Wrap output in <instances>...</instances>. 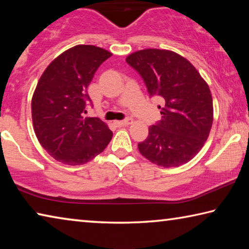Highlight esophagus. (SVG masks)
Returning a JSON list of instances; mask_svg holds the SVG:
<instances>
[{
	"mask_svg": "<svg viewBox=\"0 0 249 249\" xmlns=\"http://www.w3.org/2000/svg\"><path fill=\"white\" fill-rule=\"evenodd\" d=\"M134 123V120L133 119H126V120H124V121H116L115 122V125H117V126H127V125H130V124H133Z\"/></svg>",
	"mask_w": 249,
	"mask_h": 249,
	"instance_id": "34e87169",
	"label": "esophagus"
}]
</instances>
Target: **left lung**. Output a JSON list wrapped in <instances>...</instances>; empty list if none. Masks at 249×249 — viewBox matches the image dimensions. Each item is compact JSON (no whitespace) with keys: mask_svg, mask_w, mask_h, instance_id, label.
Listing matches in <instances>:
<instances>
[{"mask_svg":"<svg viewBox=\"0 0 249 249\" xmlns=\"http://www.w3.org/2000/svg\"><path fill=\"white\" fill-rule=\"evenodd\" d=\"M126 61L138 71L150 95L165 100L161 121L149 126L140 153L160 167H179L195 157L213 124L210 88L188 59L167 49H142Z\"/></svg>","mask_w":249,"mask_h":249,"instance_id":"obj_1","label":"left lung"}]
</instances>
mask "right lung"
Masks as SVG:
<instances>
[{"label": "right lung", "instance_id": "obj_1", "mask_svg": "<svg viewBox=\"0 0 249 249\" xmlns=\"http://www.w3.org/2000/svg\"><path fill=\"white\" fill-rule=\"evenodd\" d=\"M112 53L77 45L50 62L32 98L34 132L43 148L69 166L89 162L107 148L113 133L99 117H84L88 87Z\"/></svg>", "mask_w": 249, "mask_h": 249}]
</instances>
